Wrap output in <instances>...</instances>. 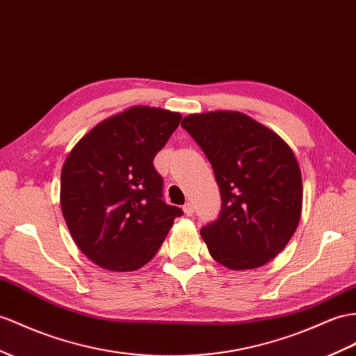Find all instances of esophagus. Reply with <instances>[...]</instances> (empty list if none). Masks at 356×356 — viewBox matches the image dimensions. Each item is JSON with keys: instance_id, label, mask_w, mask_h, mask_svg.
<instances>
[{"instance_id": "esophagus-1", "label": "esophagus", "mask_w": 356, "mask_h": 356, "mask_svg": "<svg viewBox=\"0 0 356 356\" xmlns=\"http://www.w3.org/2000/svg\"><path fill=\"white\" fill-rule=\"evenodd\" d=\"M184 212L188 215V216H193L194 215V204L188 202L185 206H184Z\"/></svg>"}]
</instances>
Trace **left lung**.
<instances>
[{
    "mask_svg": "<svg viewBox=\"0 0 356 356\" xmlns=\"http://www.w3.org/2000/svg\"><path fill=\"white\" fill-rule=\"evenodd\" d=\"M181 127L202 147L221 193V211L202 236L229 269L266 265L293 236L302 209V177L293 152L251 117L193 114Z\"/></svg>",
    "mask_w": 356,
    "mask_h": 356,
    "instance_id": "8db88e82",
    "label": "left lung"
}]
</instances>
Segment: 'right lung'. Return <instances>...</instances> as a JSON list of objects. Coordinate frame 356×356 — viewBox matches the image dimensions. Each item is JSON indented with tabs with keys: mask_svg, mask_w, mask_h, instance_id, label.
<instances>
[{
	"mask_svg": "<svg viewBox=\"0 0 356 356\" xmlns=\"http://www.w3.org/2000/svg\"><path fill=\"white\" fill-rule=\"evenodd\" d=\"M181 120L179 113L134 106L93 127L61 170V211L78 248L108 270L150 261L184 215L162 200L153 167Z\"/></svg>",
	"mask_w": 356,
	"mask_h": 356,
	"instance_id": "add662e5",
	"label": "right lung"
}]
</instances>
